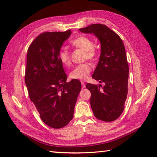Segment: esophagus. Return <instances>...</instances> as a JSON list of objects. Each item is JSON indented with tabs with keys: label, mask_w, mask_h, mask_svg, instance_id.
Wrapping results in <instances>:
<instances>
[{
	"label": "esophagus",
	"mask_w": 157,
	"mask_h": 157,
	"mask_svg": "<svg viewBox=\"0 0 157 157\" xmlns=\"http://www.w3.org/2000/svg\"><path fill=\"white\" fill-rule=\"evenodd\" d=\"M81 84H82V88H85L86 87V84H84V82H81Z\"/></svg>",
	"instance_id": "34e87169"
}]
</instances>
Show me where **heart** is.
Wrapping results in <instances>:
<instances>
[{"label":"heart","instance_id":"1","mask_svg":"<svg viewBox=\"0 0 157 157\" xmlns=\"http://www.w3.org/2000/svg\"><path fill=\"white\" fill-rule=\"evenodd\" d=\"M71 44L75 48H80L85 51V58L92 60L96 55V51L93 46V42L89 38L86 36H79L74 40H73ZM60 61L63 65L68 66L71 63V56L70 52L67 48H63L59 53ZM92 70L91 65L88 63H82L78 65L73 69L69 74V77L73 79L77 80H85Z\"/></svg>","mask_w":157,"mask_h":157}]
</instances>
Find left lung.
Listing matches in <instances>:
<instances>
[{
    "mask_svg": "<svg viewBox=\"0 0 157 157\" xmlns=\"http://www.w3.org/2000/svg\"><path fill=\"white\" fill-rule=\"evenodd\" d=\"M83 33L94 34L101 42V53L92 78L102 85L88 83L91 92L90 105L96 118L103 121H115L121 115L128 92L129 66L121 38L103 24H92L79 29Z\"/></svg>",
    "mask_w": 157,
    "mask_h": 157,
    "instance_id": "8db88e82",
    "label": "left lung"
}]
</instances>
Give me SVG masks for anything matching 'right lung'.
I'll return each mask as SVG.
<instances>
[{
  "label": "right lung",
  "mask_w": 157,
  "mask_h": 157,
  "mask_svg": "<svg viewBox=\"0 0 157 157\" xmlns=\"http://www.w3.org/2000/svg\"><path fill=\"white\" fill-rule=\"evenodd\" d=\"M71 34L44 32L36 37L28 50L25 82L30 100L42 121L51 128H62L73 117L81 83L67 82L59 53L63 42Z\"/></svg>",
  "instance_id": "add662e5"
}]
</instances>
